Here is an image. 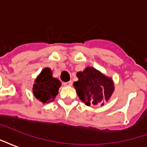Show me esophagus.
Here are the masks:
<instances>
[{"label":"esophagus","mask_w":147,"mask_h":147,"mask_svg":"<svg viewBox=\"0 0 147 147\" xmlns=\"http://www.w3.org/2000/svg\"><path fill=\"white\" fill-rule=\"evenodd\" d=\"M72 85V82L71 81H68V82H65L64 83V86H71Z\"/></svg>","instance_id":"34e87169"}]
</instances>
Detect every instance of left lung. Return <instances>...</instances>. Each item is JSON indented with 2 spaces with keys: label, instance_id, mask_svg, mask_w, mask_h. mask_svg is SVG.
<instances>
[{
  "label": "left lung",
  "instance_id": "8db88e82",
  "mask_svg": "<svg viewBox=\"0 0 147 147\" xmlns=\"http://www.w3.org/2000/svg\"><path fill=\"white\" fill-rule=\"evenodd\" d=\"M79 80L73 83L80 100L86 105H104L103 99L108 101L114 90L112 79L105 76L93 67H86L83 72H78Z\"/></svg>",
  "mask_w": 147,
  "mask_h": 147
}]
</instances>
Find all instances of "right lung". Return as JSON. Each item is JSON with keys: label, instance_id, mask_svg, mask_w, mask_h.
<instances>
[{"label": "right lung", "instance_id": "obj_1", "mask_svg": "<svg viewBox=\"0 0 147 147\" xmlns=\"http://www.w3.org/2000/svg\"><path fill=\"white\" fill-rule=\"evenodd\" d=\"M52 75L49 68L43 69L34 84V95L43 103L53 102L57 95L58 89L61 85L59 80L53 78Z\"/></svg>", "mask_w": 147, "mask_h": 147}]
</instances>
